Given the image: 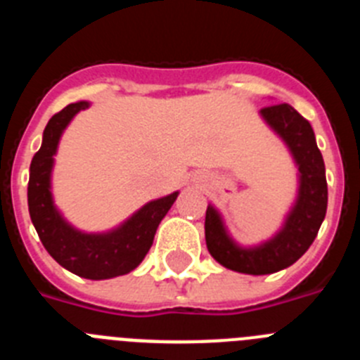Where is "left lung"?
Masks as SVG:
<instances>
[{"instance_id": "1", "label": "left lung", "mask_w": 360, "mask_h": 360, "mask_svg": "<svg viewBox=\"0 0 360 360\" xmlns=\"http://www.w3.org/2000/svg\"><path fill=\"white\" fill-rule=\"evenodd\" d=\"M262 115L287 142L301 173L299 198L287 224L274 240L247 250L238 249L229 240L214 209L207 207L205 212V243L211 256L225 269L254 276L272 274L294 265L316 240L328 205L323 155L310 122L285 103L263 108Z\"/></svg>"}]
</instances>
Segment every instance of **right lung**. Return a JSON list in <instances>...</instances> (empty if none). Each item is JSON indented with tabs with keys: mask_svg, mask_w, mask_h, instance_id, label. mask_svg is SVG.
Returning <instances> with one entry per match:
<instances>
[{
	"mask_svg": "<svg viewBox=\"0 0 360 360\" xmlns=\"http://www.w3.org/2000/svg\"><path fill=\"white\" fill-rule=\"evenodd\" d=\"M88 103H75L63 108L52 117L43 133V144L34 155L28 180V211L41 243L61 266L86 279H110L124 276L141 265L153 238L178 193L155 200L110 234H82L70 227L59 216L50 195V171L57 142L66 124Z\"/></svg>",
	"mask_w": 360,
	"mask_h": 360,
	"instance_id": "obj_1",
	"label": "right lung"
}]
</instances>
